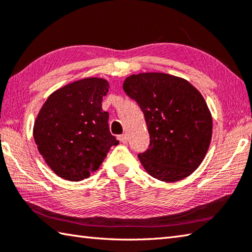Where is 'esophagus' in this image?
<instances>
[{
    "mask_svg": "<svg viewBox=\"0 0 252 252\" xmlns=\"http://www.w3.org/2000/svg\"><path fill=\"white\" fill-rule=\"evenodd\" d=\"M118 139H119V141H120L121 143H126L127 136H126V134H121V135L118 136Z\"/></svg>",
    "mask_w": 252,
    "mask_h": 252,
    "instance_id": "1",
    "label": "esophagus"
}]
</instances>
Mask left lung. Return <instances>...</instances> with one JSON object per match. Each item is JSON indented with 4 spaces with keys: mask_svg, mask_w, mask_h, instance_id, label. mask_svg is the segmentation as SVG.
Masks as SVG:
<instances>
[{
    "mask_svg": "<svg viewBox=\"0 0 252 252\" xmlns=\"http://www.w3.org/2000/svg\"><path fill=\"white\" fill-rule=\"evenodd\" d=\"M123 90L144 113L150 145L139 158L160 181L191 175L205 157L212 139V117L200 92L184 78L141 73L126 78Z\"/></svg>",
    "mask_w": 252,
    "mask_h": 252,
    "instance_id": "left-lung-1",
    "label": "left lung"
}]
</instances>
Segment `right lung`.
Wrapping results in <instances>:
<instances>
[{"mask_svg":"<svg viewBox=\"0 0 252 252\" xmlns=\"http://www.w3.org/2000/svg\"><path fill=\"white\" fill-rule=\"evenodd\" d=\"M109 84L88 77L48 97L33 126V139L48 166L61 178L81 181L97 170L119 141L109 131L102 97Z\"/></svg>","mask_w":252,"mask_h":252,"instance_id":"1","label":"right lung"}]
</instances>
